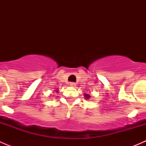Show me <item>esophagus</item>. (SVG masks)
Instances as JSON below:
<instances>
[{"label":"esophagus","instance_id":"1","mask_svg":"<svg viewBox=\"0 0 146 146\" xmlns=\"http://www.w3.org/2000/svg\"><path fill=\"white\" fill-rule=\"evenodd\" d=\"M70 86H72V87H75L76 85V84L75 83V82H70Z\"/></svg>","mask_w":146,"mask_h":146}]
</instances>
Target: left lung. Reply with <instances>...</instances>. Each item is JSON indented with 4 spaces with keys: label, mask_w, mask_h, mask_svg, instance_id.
<instances>
[{
    "label": "left lung",
    "mask_w": 146,
    "mask_h": 146,
    "mask_svg": "<svg viewBox=\"0 0 146 146\" xmlns=\"http://www.w3.org/2000/svg\"><path fill=\"white\" fill-rule=\"evenodd\" d=\"M85 98H86V99H88V98H90V95H87V94H85Z\"/></svg>",
    "instance_id": "1"
}]
</instances>
